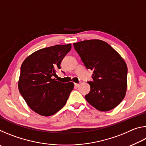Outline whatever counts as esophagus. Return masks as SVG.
Masks as SVG:
<instances>
[{"label": "esophagus", "mask_w": 146, "mask_h": 146, "mask_svg": "<svg viewBox=\"0 0 146 146\" xmlns=\"http://www.w3.org/2000/svg\"><path fill=\"white\" fill-rule=\"evenodd\" d=\"M75 86H76V87H78V86H80V84H77V83H75Z\"/></svg>", "instance_id": "34e87169"}]
</instances>
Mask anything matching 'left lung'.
<instances>
[{
    "mask_svg": "<svg viewBox=\"0 0 146 146\" xmlns=\"http://www.w3.org/2000/svg\"><path fill=\"white\" fill-rule=\"evenodd\" d=\"M86 68L93 71L88 102L100 111L114 109L125 97L127 68L117 51L106 42L93 39L73 44Z\"/></svg>",
    "mask_w": 146,
    "mask_h": 146,
    "instance_id": "8db88e82",
    "label": "left lung"
}]
</instances>
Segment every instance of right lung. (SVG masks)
Returning <instances> with one entry per match:
<instances>
[{"label":"right lung","mask_w":146,"mask_h":146,"mask_svg":"<svg viewBox=\"0 0 146 146\" xmlns=\"http://www.w3.org/2000/svg\"><path fill=\"white\" fill-rule=\"evenodd\" d=\"M71 49V44L40 49L22 64L19 90L29 107L38 115L55 114L65 106L73 90V82L64 84L53 78Z\"/></svg>","instance_id":"right-lung-1"}]
</instances>
